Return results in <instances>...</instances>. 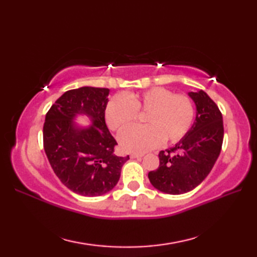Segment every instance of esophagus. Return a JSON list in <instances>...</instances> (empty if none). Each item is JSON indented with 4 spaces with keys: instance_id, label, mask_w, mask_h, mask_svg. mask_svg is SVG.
Segmentation results:
<instances>
[{
    "instance_id": "1",
    "label": "esophagus",
    "mask_w": 257,
    "mask_h": 257,
    "mask_svg": "<svg viewBox=\"0 0 257 257\" xmlns=\"http://www.w3.org/2000/svg\"><path fill=\"white\" fill-rule=\"evenodd\" d=\"M130 157H132V158H141V157H144V154H132V155H130Z\"/></svg>"
}]
</instances>
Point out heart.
<instances>
[{"label": "heart", "instance_id": "1", "mask_svg": "<svg viewBox=\"0 0 257 257\" xmlns=\"http://www.w3.org/2000/svg\"><path fill=\"white\" fill-rule=\"evenodd\" d=\"M146 113L145 125H136L119 136L121 148L129 152L154 149L162 141L177 144L193 124L194 105L188 95L155 87L140 94L111 97L105 108L106 123L112 132H121Z\"/></svg>", "mask_w": 257, "mask_h": 257}]
</instances>
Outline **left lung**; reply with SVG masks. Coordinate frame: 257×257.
I'll return each instance as SVG.
<instances>
[{
	"label": "left lung",
	"instance_id": "left-lung-1",
	"mask_svg": "<svg viewBox=\"0 0 257 257\" xmlns=\"http://www.w3.org/2000/svg\"><path fill=\"white\" fill-rule=\"evenodd\" d=\"M196 118L187 136L172 148L160 151V165L150 171L151 184L168 194L187 193L203 181L220 156L224 136L219 107L206 92H189Z\"/></svg>",
	"mask_w": 257,
	"mask_h": 257
}]
</instances>
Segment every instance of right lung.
Wrapping results in <instances>:
<instances>
[{
	"mask_svg": "<svg viewBox=\"0 0 257 257\" xmlns=\"http://www.w3.org/2000/svg\"><path fill=\"white\" fill-rule=\"evenodd\" d=\"M108 88L80 87L58 98L47 111L43 144L50 165L61 182L84 196L102 195L117 184L127 157L113 154L117 141L105 121ZM86 113L93 125L74 127L76 114Z\"/></svg>",
	"mask_w": 257,
	"mask_h": 257,
	"instance_id": "1",
	"label": "right lung"
}]
</instances>
